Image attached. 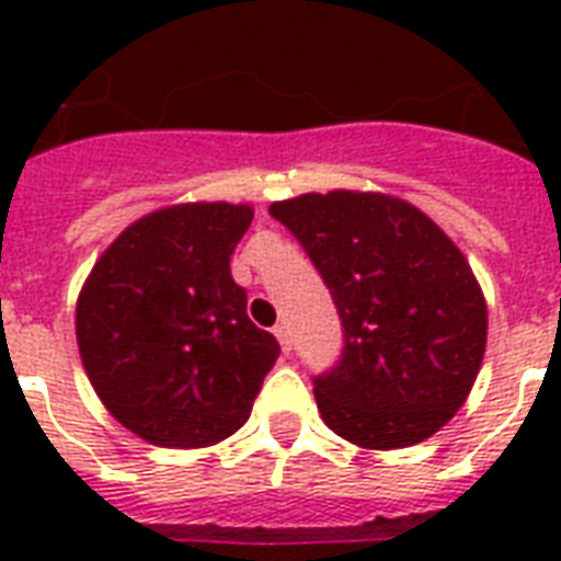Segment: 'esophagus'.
<instances>
[{
	"label": "esophagus",
	"mask_w": 561,
	"mask_h": 561,
	"mask_svg": "<svg viewBox=\"0 0 561 561\" xmlns=\"http://www.w3.org/2000/svg\"><path fill=\"white\" fill-rule=\"evenodd\" d=\"M273 334H276V341H279L282 352H285V355H290V332H288V325H285V323L273 325Z\"/></svg>",
	"instance_id": "34e87169"
}]
</instances>
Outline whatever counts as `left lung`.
<instances>
[{
	"instance_id": "8db88e82",
	"label": "left lung",
	"mask_w": 561,
	"mask_h": 561,
	"mask_svg": "<svg viewBox=\"0 0 561 561\" xmlns=\"http://www.w3.org/2000/svg\"><path fill=\"white\" fill-rule=\"evenodd\" d=\"M271 215L306 247L341 314V360L314 378L325 425L369 451L434 436L486 352V299L460 247L381 192L299 194Z\"/></svg>"
}]
</instances>
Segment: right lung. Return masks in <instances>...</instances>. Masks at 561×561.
I'll return each mask as SVG.
<instances>
[{"mask_svg":"<svg viewBox=\"0 0 561 561\" xmlns=\"http://www.w3.org/2000/svg\"><path fill=\"white\" fill-rule=\"evenodd\" d=\"M247 203H178L101 253L75 308L83 369L104 408L160 448H206L244 425L279 343L247 317L229 255Z\"/></svg>","mask_w":561,"mask_h":561,"instance_id":"obj_1","label":"right lung"}]
</instances>
